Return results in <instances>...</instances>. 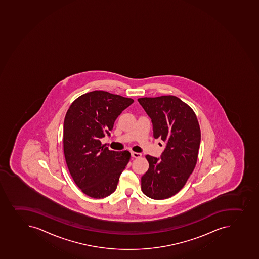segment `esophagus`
I'll list each match as a JSON object with an SVG mask.
<instances>
[{"instance_id": "1", "label": "esophagus", "mask_w": 259, "mask_h": 259, "mask_svg": "<svg viewBox=\"0 0 259 259\" xmlns=\"http://www.w3.org/2000/svg\"><path fill=\"white\" fill-rule=\"evenodd\" d=\"M131 155H132V157L134 158H140L141 156H142V154L139 153H135V152H132L131 153Z\"/></svg>"}]
</instances>
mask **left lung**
<instances>
[{
	"label": "left lung",
	"instance_id": "left-lung-1",
	"mask_svg": "<svg viewBox=\"0 0 259 259\" xmlns=\"http://www.w3.org/2000/svg\"><path fill=\"white\" fill-rule=\"evenodd\" d=\"M153 122V138L166 143L161 159L146 155L149 167L141 179L144 195L164 200L185 186L197 163L200 128L195 111L177 96L138 98Z\"/></svg>",
	"mask_w": 259,
	"mask_h": 259
}]
</instances>
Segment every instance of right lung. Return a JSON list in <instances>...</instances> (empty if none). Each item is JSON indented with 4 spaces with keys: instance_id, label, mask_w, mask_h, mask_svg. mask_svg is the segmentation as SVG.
Returning <instances> with one entry per match:
<instances>
[{
    "instance_id": "add662e5",
    "label": "right lung",
    "mask_w": 259,
    "mask_h": 259,
    "mask_svg": "<svg viewBox=\"0 0 259 259\" xmlns=\"http://www.w3.org/2000/svg\"><path fill=\"white\" fill-rule=\"evenodd\" d=\"M132 98L94 91L75 99L64 121V153L71 177L82 192L101 199L116 190L130 160L128 151L109 150L101 145L119 115L133 103Z\"/></svg>"
}]
</instances>
